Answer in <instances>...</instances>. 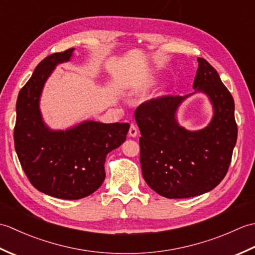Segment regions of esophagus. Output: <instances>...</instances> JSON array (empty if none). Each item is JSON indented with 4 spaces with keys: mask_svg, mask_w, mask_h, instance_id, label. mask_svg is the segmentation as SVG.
<instances>
[{
    "mask_svg": "<svg viewBox=\"0 0 255 255\" xmlns=\"http://www.w3.org/2000/svg\"><path fill=\"white\" fill-rule=\"evenodd\" d=\"M129 136L130 137H132V138H136L137 137V134H138V129H137V127L134 126V125H131L130 126V128H129Z\"/></svg>",
    "mask_w": 255,
    "mask_h": 255,
    "instance_id": "1",
    "label": "esophagus"
}]
</instances>
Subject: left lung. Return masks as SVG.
<instances>
[{"mask_svg":"<svg viewBox=\"0 0 255 255\" xmlns=\"http://www.w3.org/2000/svg\"><path fill=\"white\" fill-rule=\"evenodd\" d=\"M192 94L163 96L140 105L134 119L141 132L140 164L144 181L166 198H188L207 193L224 180L237 142L235 101L218 72L197 58ZM208 96L213 117L206 128L189 131L177 112L188 97Z\"/></svg>","mask_w":255,"mask_h":255,"instance_id":"8db88e82","label":"left lung"}]
</instances>
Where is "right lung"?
Returning <instances> with one entry per match:
<instances>
[{
  "instance_id": "obj_1",
  "label": "right lung",
  "mask_w": 255,
  "mask_h": 255,
  "mask_svg": "<svg viewBox=\"0 0 255 255\" xmlns=\"http://www.w3.org/2000/svg\"><path fill=\"white\" fill-rule=\"evenodd\" d=\"M74 48L52 53L36 67L16 102L15 150L25 174L38 191L61 199L93 194L105 180L107 154L125 142L130 125L84 121L51 129L40 111L44 86L58 64L69 62Z\"/></svg>"
}]
</instances>
